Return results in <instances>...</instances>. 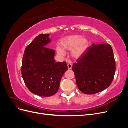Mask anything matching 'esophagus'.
Masks as SVG:
<instances>
[{
    "instance_id": "esophagus-1",
    "label": "esophagus",
    "mask_w": 128,
    "mask_h": 128,
    "mask_svg": "<svg viewBox=\"0 0 128 128\" xmlns=\"http://www.w3.org/2000/svg\"><path fill=\"white\" fill-rule=\"evenodd\" d=\"M67 66H68V69H69V70H70V69H71L72 68V64H70V63H69V64H67Z\"/></svg>"
}]
</instances>
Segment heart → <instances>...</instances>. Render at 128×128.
<instances>
[{
  "mask_svg": "<svg viewBox=\"0 0 128 128\" xmlns=\"http://www.w3.org/2000/svg\"><path fill=\"white\" fill-rule=\"evenodd\" d=\"M60 46H57L56 50L58 53L61 56H64L66 50H72V56L74 58H79L86 52L88 44L87 40L82 36L72 35L64 37L60 41Z\"/></svg>",
  "mask_w": 128,
  "mask_h": 128,
  "instance_id": "1",
  "label": "heart"
}]
</instances>
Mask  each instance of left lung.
I'll return each mask as SVG.
<instances>
[{
  "mask_svg": "<svg viewBox=\"0 0 128 128\" xmlns=\"http://www.w3.org/2000/svg\"><path fill=\"white\" fill-rule=\"evenodd\" d=\"M76 62L72 69L77 87L83 94H97L109 87L113 82L116 64L110 44H93Z\"/></svg>",
  "mask_w": 128,
  "mask_h": 128,
  "instance_id": "obj_1",
  "label": "left lung"
}]
</instances>
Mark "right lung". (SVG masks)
<instances>
[{
	"label": "right lung",
	"mask_w": 128,
	"mask_h": 128,
	"mask_svg": "<svg viewBox=\"0 0 128 128\" xmlns=\"http://www.w3.org/2000/svg\"><path fill=\"white\" fill-rule=\"evenodd\" d=\"M50 34H40L26 46L23 56L22 76L32 94L41 96L54 95L61 80L68 70L66 62L54 60L55 51L45 46L51 42Z\"/></svg>",
	"instance_id": "1"
}]
</instances>
